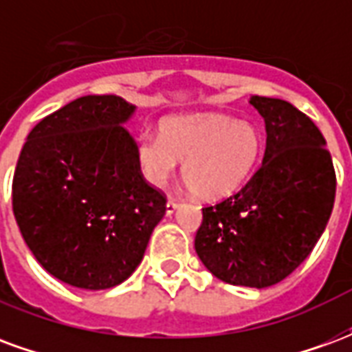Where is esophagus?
Here are the masks:
<instances>
[{"label":"esophagus","mask_w":352,"mask_h":352,"mask_svg":"<svg viewBox=\"0 0 352 352\" xmlns=\"http://www.w3.org/2000/svg\"><path fill=\"white\" fill-rule=\"evenodd\" d=\"M179 206H181V204H179L177 199L169 198V199H168V204H166V213H168V214H173V213H175V211H177V209H179Z\"/></svg>","instance_id":"1"}]
</instances>
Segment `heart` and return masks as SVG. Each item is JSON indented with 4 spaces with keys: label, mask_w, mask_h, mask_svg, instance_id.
Returning a JSON list of instances; mask_svg holds the SVG:
<instances>
[{
    "label": "heart",
    "mask_w": 352,
    "mask_h": 352,
    "mask_svg": "<svg viewBox=\"0 0 352 352\" xmlns=\"http://www.w3.org/2000/svg\"><path fill=\"white\" fill-rule=\"evenodd\" d=\"M262 156V135L254 124L221 113L169 116L160 133L135 141V162L146 183L162 188L184 162V179L207 199H221L243 186Z\"/></svg>",
    "instance_id": "b5f03b06"
}]
</instances>
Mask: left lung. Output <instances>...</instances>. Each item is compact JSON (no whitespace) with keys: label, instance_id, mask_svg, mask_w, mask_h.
<instances>
[{"label":"left lung","instance_id":"obj_1","mask_svg":"<svg viewBox=\"0 0 352 352\" xmlns=\"http://www.w3.org/2000/svg\"><path fill=\"white\" fill-rule=\"evenodd\" d=\"M249 103L265 122L262 166L241 190L204 209L194 247L217 279L265 288L294 272L322 236L336 171L309 116L277 98Z\"/></svg>","mask_w":352,"mask_h":352}]
</instances>
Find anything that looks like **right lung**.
Segmentation results:
<instances>
[{"mask_svg":"<svg viewBox=\"0 0 352 352\" xmlns=\"http://www.w3.org/2000/svg\"><path fill=\"white\" fill-rule=\"evenodd\" d=\"M135 109L118 96H85L45 116L22 146L12 213L35 260L72 287L128 279L166 214L124 128Z\"/></svg>","mask_w":352,"mask_h":352,"instance_id":"obj_1","label":"right lung"}]
</instances>
